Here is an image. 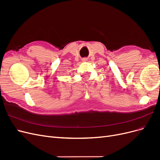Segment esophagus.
<instances>
[{
    "instance_id": "1",
    "label": "esophagus",
    "mask_w": 160,
    "mask_h": 160,
    "mask_svg": "<svg viewBox=\"0 0 160 160\" xmlns=\"http://www.w3.org/2000/svg\"><path fill=\"white\" fill-rule=\"evenodd\" d=\"M88 61V59H82V61Z\"/></svg>"
}]
</instances>
